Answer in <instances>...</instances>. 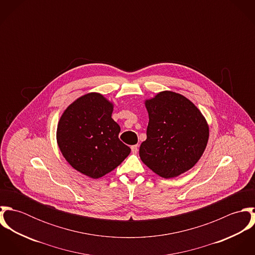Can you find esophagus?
Listing matches in <instances>:
<instances>
[{"mask_svg": "<svg viewBox=\"0 0 255 255\" xmlns=\"http://www.w3.org/2000/svg\"><path fill=\"white\" fill-rule=\"evenodd\" d=\"M137 151H138V145L131 146V152H132L133 154H136Z\"/></svg>", "mask_w": 255, "mask_h": 255, "instance_id": "34e87169", "label": "esophagus"}]
</instances>
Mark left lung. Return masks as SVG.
<instances>
[{"instance_id":"left-lung-1","label":"left lung","mask_w":255,"mask_h":255,"mask_svg":"<svg viewBox=\"0 0 255 255\" xmlns=\"http://www.w3.org/2000/svg\"><path fill=\"white\" fill-rule=\"evenodd\" d=\"M149 123L139 156L146 166L165 179L191 169L203 154L208 125L195 105L181 94L164 91L147 100Z\"/></svg>"}]
</instances>
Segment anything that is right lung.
Returning <instances> with one entry per match:
<instances>
[{
  "label": "right lung",
  "mask_w": 255,
  "mask_h": 255,
  "mask_svg": "<svg viewBox=\"0 0 255 255\" xmlns=\"http://www.w3.org/2000/svg\"><path fill=\"white\" fill-rule=\"evenodd\" d=\"M113 105L98 93L81 96L62 115L57 141L66 160L92 179L117 168L130 153L119 138L120 126L112 119Z\"/></svg>",
  "instance_id": "right-lung-1"
}]
</instances>
